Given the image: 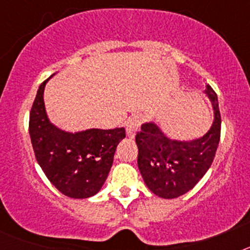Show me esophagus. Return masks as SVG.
<instances>
[{
	"label": "esophagus",
	"instance_id": "1",
	"mask_svg": "<svg viewBox=\"0 0 250 250\" xmlns=\"http://www.w3.org/2000/svg\"><path fill=\"white\" fill-rule=\"evenodd\" d=\"M141 121H143V119H141L140 115H134V116L129 118V120L126 121V132L130 138H134V136H135V132L138 131L139 127H140Z\"/></svg>",
	"mask_w": 250,
	"mask_h": 250
}]
</instances>
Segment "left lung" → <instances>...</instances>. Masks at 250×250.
Returning a JSON list of instances; mask_svg holds the SVG:
<instances>
[{
	"instance_id": "1",
	"label": "left lung",
	"mask_w": 250,
	"mask_h": 250,
	"mask_svg": "<svg viewBox=\"0 0 250 250\" xmlns=\"http://www.w3.org/2000/svg\"><path fill=\"white\" fill-rule=\"evenodd\" d=\"M205 94L213 104L214 121L202 138L171 140L154 123L143 124L136 134L139 170L146 187L160 198L174 199L191 190L213 163L222 119L218 96L210 85H207Z\"/></svg>"
}]
</instances>
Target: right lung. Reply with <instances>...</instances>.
Instances as JSON below:
<instances>
[{
    "mask_svg": "<svg viewBox=\"0 0 250 250\" xmlns=\"http://www.w3.org/2000/svg\"><path fill=\"white\" fill-rule=\"evenodd\" d=\"M48 80L40 85L30 111L28 131L35 156L51 184L63 195L90 198L100 190L109 175L125 129H89L75 134L60 130L50 123L43 104Z\"/></svg>",
    "mask_w": 250,
    "mask_h": 250,
    "instance_id": "add662e5",
    "label": "right lung"
}]
</instances>
